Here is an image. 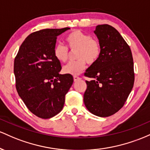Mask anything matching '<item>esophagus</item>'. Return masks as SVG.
<instances>
[{
	"instance_id": "esophagus-1",
	"label": "esophagus",
	"mask_w": 150,
	"mask_h": 150,
	"mask_svg": "<svg viewBox=\"0 0 150 150\" xmlns=\"http://www.w3.org/2000/svg\"><path fill=\"white\" fill-rule=\"evenodd\" d=\"M80 79H81L79 76H74V82L78 81H79Z\"/></svg>"
}]
</instances>
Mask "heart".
Instances as JSON below:
<instances>
[{
  "label": "heart",
  "mask_w": 150,
  "mask_h": 150,
  "mask_svg": "<svg viewBox=\"0 0 150 150\" xmlns=\"http://www.w3.org/2000/svg\"><path fill=\"white\" fill-rule=\"evenodd\" d=\"M66 41L71 50H76V60L63 67L62 72L71 76L79 75L85 69L86 62L89 64L96 63L101 54V46L98 41L80 30H74L67 37ZM54 55L58 61L65 62L68 59L69 50L61 43L55 45Z\"/></svg>",
  "instance_id": "1"
}]
</instances>
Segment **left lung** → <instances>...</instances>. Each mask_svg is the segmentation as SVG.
<instances>
[{"label": "left lung", "instance_id": "obj_1", "mask_svg": "<svg viewBox=\"0 0 150 150\" xmlns=\"http://www.w3.org/2000/svg\"><path fill=\"white\" fill-rule=\"evenodd\" d=\"M94 34L101 46L98 60L85 75L87 88L83 102L89 112L99 117L113 115L123 106L134 85V64L129 47L115 28L96 27Z\"/></svg>", "mask_w": 150, "mask_h": 150}]
</instances>
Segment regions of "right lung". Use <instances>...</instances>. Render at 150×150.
<instances>
[{
  "mask_svg": "<svg viewBox=\"0 0 150 150\" xmlns=\"http://www.w3.org/2000/svg\"><path fill=\"white\" fill-rule=\"evenodd\" d=\"M45 29L27 37L14 61L16 89L30 111L47 119L61 112L73 76L60 74L61 64L54 55L59 35L69 30Z\"/></svg>",
  "mask_w": 150,
  "mask_h": 150,
  "instance_id": "right-lung-1",
  "label": "right lung"
}]
</instances>
